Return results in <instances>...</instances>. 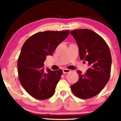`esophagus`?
I'll return each instance as SVG.
<instances>
[{"instance_id": "obj_1", "label": "esophagus", "mask_w": 121, "mask_h": 121, "mask_svg": "<svg viewBox=\"0 0 121 121\" xmlns=\"http://www.w3.org/2000/svg\"><path fill=\"white\" fill-rule=\"evenodd\" d=\"M62 72H63L64 74H66V73H69V72H70V70L68 69H64L63 70H62Z\"/></svg>"}]
</instances>
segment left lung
Here are the masks:
<instances>
[{
	"instance_id": "obj_1",
	"label": "left lung",
	"mask_w": 121,
	"mask_h": 121,
	"mask_svg": "<svg viewBox=\"0 0 121 121\" xmlns=\"http://www.w3.org/2000/svg\"><path fill=\"white\" fill-rule=\"evenodd\" d=\"M77 43L80 60L88 63L85 73L77 70L78 81L71 86L76 97L89 99L97 95L109 81L112 56L108 44L102 37L93 30L78 29L70 32Z\"/></svg>"
}]
</instances>
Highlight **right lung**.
<instances>
[{
  "label": "right lung",
  "mask_w": 121,
  "mask_h": 121,
  "mask_svg": "<svg viewBox=\"0 0 121 121\" xmlns=\"http://www.w3.org/2000/svg\"><path fill=\"white\" fill-rule=\"evenodd\" d=\"M69 30L40 32L24 43L17 61L19 79L32 97L40 100L53 96L62 70L43 68L47 56H52L57 47L68 36Z\"/></svg>",
  "instance_id": "obj_1"
}]
</instances>
